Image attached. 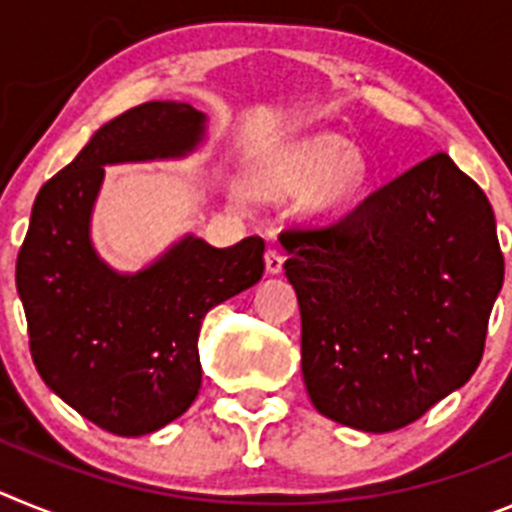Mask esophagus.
Masks as SVG:
<instances>
[{"instance_id":"1","label":"esophagus","mask_w":512,"mask_h":512,"mask_svg":"<svg viewBox=\"0 0 512 512\" xmlns=\"http://www.w3.org/2000/svg\"><path fill=\"white\" fill-rule=\"evenodd\" d=\"M264 264H266V274H279L284 266L282 251H277V248H266Z\"/></svg>"}]
</instances>
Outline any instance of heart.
I'll use <instances>...</instances> for the list:
<instances>
[{
    "label": "heart",
    "instance_id": "b5f03b06",
    "mask_svg": "<svg viewBox=\"0 0 512 512\" xmlns=\"http://www.w3.org/2000/svg\"><path fill=\"white\" fill-rule=\"evenodd\" d=\"M366 161L359 148L346 146L338 135H310L261 164L253 184L264 197H289L312 184V205L336 210L346 205L361 187ZM235 202H246L241 189H233Z\"/></svg>",
    "mask_w": 512,
    "mask_h": 512
}]
</instances>
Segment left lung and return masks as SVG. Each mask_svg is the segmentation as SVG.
Wrapping results in <instances>:
<instances>
[{
  "label": "left lung",
  "instance_id": "left-lung-1",
  "mask_svg": "<svg viewBox=\"0 0 512 512\" xmlns=\"http://www.w3.org/2000/svg\"><path fill=\"white\" fill-rule=\"evenodd\" d=\"M279 241L318 413L390 433L469 382L505 261L490 200L446 153L333 223L284 230Z\"/></svg>",
  "mask_w": 512,
  "mask_h": 512
}]
</instances>
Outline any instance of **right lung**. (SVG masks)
<instances>
[{
	"instance_id": "right-lung-1",
	"label": "right lung",
	"mask_w": 512,
	"mask_h": 512,
	"mask_svg": "<svg viewBox=\"0 0 512 512\" xmlns=\"http://www.w3.org/2000/svg\"><path fill=\"white\" fill-rule=\"evenodd\" d=\"M205 138L184 102H146L92 135L40 187L17 256L30 354L66 405L115 436H146L176 420L202 384V318L264 274V241L215 248L184 235L151 266L120 274L94 251L92 210L104 166L182 158Z\"/></svg>"
}]
</instances>
